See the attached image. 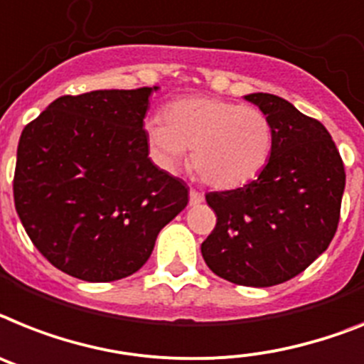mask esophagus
<instances>
[{"label":"esophagus","instance_id":"obj_1","mask_svg":"<svg viewBox=\"0 0 364 364\" xmlns=\"http://www.w3.org/2000/svg\"><path fill=\"white\" fill-rule=\"evenodd\" d=\"M188 196H191V205H200L201 201L205 200V196H203L201 192L194 191V188H191V192H188Z\"/></svg>","mask_w":364,"mask_h":364}]
</instances>
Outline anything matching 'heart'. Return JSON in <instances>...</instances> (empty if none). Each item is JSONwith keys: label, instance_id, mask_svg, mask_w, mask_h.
I'll return each mask as SVG.
<instances>
[{"label": "heart", "instance_id": "b5f03b06", "mask_svg": "<svg viewBox=\"0 0 364 364\" xmlns=\"http://www.w3.org/2000/svg\"><path fill=\"white\" fill-rule=\"evenodd\" d=\"M151 155L164 170H176L192 148L194 172L220 191L253 181L267 166L274 146L268 116L253 105L220 97H183L144 125Z\"/></svg>", "mask_w": 364, "mask_h": 364}]
</instances>
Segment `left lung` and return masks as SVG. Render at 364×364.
Segmentation results:
<instances>
[{"mask_svg": "<svg viewBox=\"0 0 364 364\" xmlns=\"http://www.w3.org/2000/svg\"><path fill=\"white\" fill-rule=\"evenodd\" d=\"M272 124L274 146L257 179L209 192L216 225L201 255L216 276L244 287L292 279L335 237L346 172L328 129L274 94H248Z\"/></svg>", "mask_w": 364, "mask_h": 364, "instance_id": "obj_1", "label": "left lung"}]
</instances>
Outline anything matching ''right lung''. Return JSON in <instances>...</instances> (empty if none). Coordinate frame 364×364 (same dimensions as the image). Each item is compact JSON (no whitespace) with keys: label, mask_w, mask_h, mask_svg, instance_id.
<instances>
[{"label":"right lung","mask_w":364,"mask_h":364,"mask_svg":"<svg viewBox=\"0 0 364 364\" xmlns=\"http://www.w3.org/2000/svg\"><path fill=\"white\" fill-rule=\"evenodd\" d=\"M154 90L60 96L21 131L16 213L36 250L68 276L102 283L135 274L187 207V185L148 157Z\"/></svg>","instance_id":"right-lung-1"}]
</instances>
